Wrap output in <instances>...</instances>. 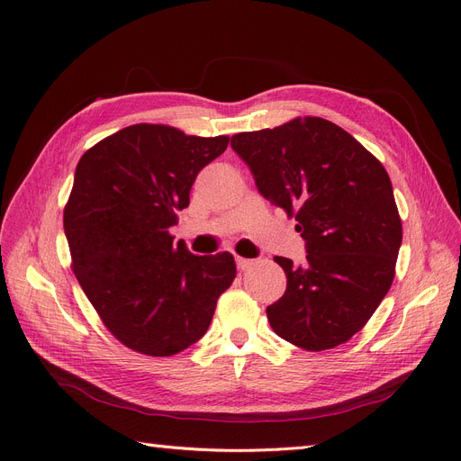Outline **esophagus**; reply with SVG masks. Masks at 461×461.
Returning <instances> with one entry per match:
<instances>
[{
  "label": "esophagus",
  "mask_w": 461,
  "mask_h": 461,
  "mask_svg": "<svg viewBox=\"0 0 461 461\" xmlns=\"http://www.w3.org/2000/svg\"><path fill=\"white\" fill-rule=\"evenodd\" d=\"M254 265V259H246V258H236V267L240 271H246Z\"/></svg>",
  "instance_id": "34e87169"
}]
</instances>
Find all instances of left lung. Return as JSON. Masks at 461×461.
<instances>
[{"instance_id": "8db88e82", "label": "left lung", "mask_w": 461, "mask_h": 461, "mask_svg": "<svg viewBox=\"0 0 461 461\" xmlns=\"http://www.w3.org/2000/svg\"><path fill=\"white\" fill-rule=\"evenodd\" d=\"M232 149L263 198L298 221L305 261L275 258L286 292L267 308L273 330L310 352L366 327L394 278L402 221L383 163L339 124L298 117L234 134Z\"/></svg>"}]
</instances>
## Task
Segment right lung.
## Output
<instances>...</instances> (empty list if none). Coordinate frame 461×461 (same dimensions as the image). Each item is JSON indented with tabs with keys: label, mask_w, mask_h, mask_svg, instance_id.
Masks as SVG:
<instances>
[{
	"label": "right lung",
	"mask_w": 461,
	"mask_h": 461,
	"mask_svg": "<svg viewBox=\"0 0 461 461\" xmlns=\"http://www.w3.org/2000/svg\"><path fill=\"white\" fill-rule=\"evenodd\" d=\"M229 136L132 124L80 158L63 212L73 271L113 337L134 352L175 356L198 342L236 276L229 252L194 256L169 229Z\"/></svg>",
	"instance_id": "1"
}]
</instances>
